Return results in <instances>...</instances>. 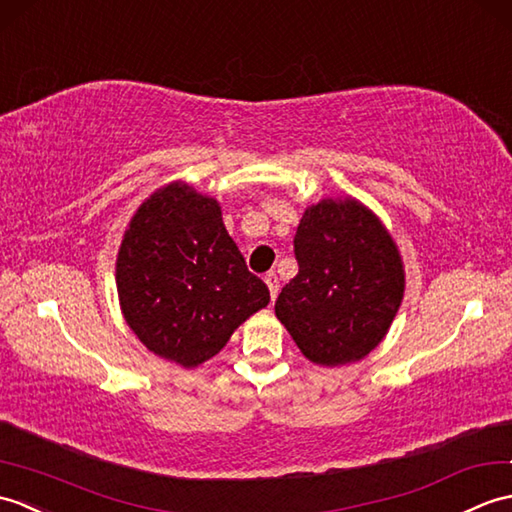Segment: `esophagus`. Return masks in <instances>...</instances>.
<instances>
[{"label": "esophagus", "mask_w": 512, "mask_h": 512, "mask_svg": "<svg viewBox=\"0 0 512 512\" xmlns=\"http://www.w3.org/2000/svg\"><path fill=\"white\" fill-rule=\"evenodd\" d=\"M265 282H267V287H269V295H271V300H276V295H278V289H280V282H278V276L274 274V271H269V274L265 276Z\"/></svg>", "instance_id": "obj_1"}]
</instances>
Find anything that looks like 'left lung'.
<instances>
[{"instance_id":"left-lung-1","label":"left lung","mask_w":512,"mask_h":512,"mask_svg":"<svg viewBox=\"0 0 512 512\" xmlns=\"http://www.w3.org/2000/svg\"><path fill=\"white\" fill-rule=\"evenodd\" d=\"M293 254L298 276L276 300L293 342L322 366L366 357L403 300V265L390 234L359 201L326 199L304 212Z\"/></svg>"}]
</instances>
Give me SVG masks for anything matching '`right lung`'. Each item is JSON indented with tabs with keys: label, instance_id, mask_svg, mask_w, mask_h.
Instances as JSON below:
<instances>
[{
	"label": "right lung",
	"instance_id": "obj_1",
	"mask_svg": "<svg viewBox=\"0 0 512 512\" xmlns=\"http://www.w3.org/2000/svg\"><path fill=\"white\" fill-rule=\"evenodd\" d=\"M122 313L157 357L195 368L263 309L269 289L247 269L219 203L184 184L146 199L118 254Z\"/></svg>",
	"mask_w": 512,
	"mask_h": 512
}]
</instances>
